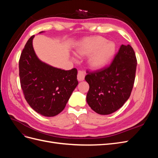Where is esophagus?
I'll use <instances>...</instances> for the list:
<instances>
[{"label": "esophagus", "instance_id": "34e87169", "mask_svg": "<svg viewBox=\"0 0 158 158\" xmlns=\"http://www.w3.org/2000/svg\"><path fill=\"white\" fill-rule=\"evenodd\" d=\"M85 78V73L83 70H79L77 75V79L78 81H83Z\"/></svg>", "mask_w": 158, "mask_h": 158}]
</instances>
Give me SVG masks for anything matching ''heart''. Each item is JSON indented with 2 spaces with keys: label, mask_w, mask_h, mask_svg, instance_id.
<instances>
[{
  "label": "heart",
  "mask_w": 158,
  "mask_h": 158,
  "mask_svg": "<svg viewBox=\"0 0 158 158\" xmlns=\"http://www.w3.org/2000/svg\"><path fill=\"white\" fill-rule=\"evenodd\" d=\"M107 40L99 36L86 38L76 47V52L80 56H87L88 64L93 69L104 67L112 59L116 51L115 44L107 42Z\"/></svg>",
  "instance_id": "b5f03b06"
}]
</instances>
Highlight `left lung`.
Instances as JSON below:
<instances>
[{
  "label": "left lung",
  "mask_w": 158,
  "mask_h": 158,
  "mask_svg": "<svg viewBox=\"0 0 158 158\" xmlns=\"http://www.w3.org/2000/svg\"><path fill=\"white\" fill-rule=\"evenodd\" d=\"M137 60L130 45H122L109 66L88 73L85 80L89 89L86 101L95 112L109 114L129 98L135 83Z\"/></svg>",
  "instance_id": "8db88e82"
}]
</instances>
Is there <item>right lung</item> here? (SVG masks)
<instances>
[{
  "instance_id": "right-lung-1",
  "label": "right lung",
  "mask_w": 158,
  "mask_h": 158,
  "mask_svg": "<svg viewBox=\"0 0 158 158\" xmlns=\"http://www.w3.org/2000/svg\"><path fill=\"white\" fill-rule=\"evenodd\" d=\"M44 31H41L40 33ZM31 36L19 60V76L24 98L30 106L45 117H54L64 109L77 86V70H64L40 60Z\"/></svg>"
}]
</instances>
